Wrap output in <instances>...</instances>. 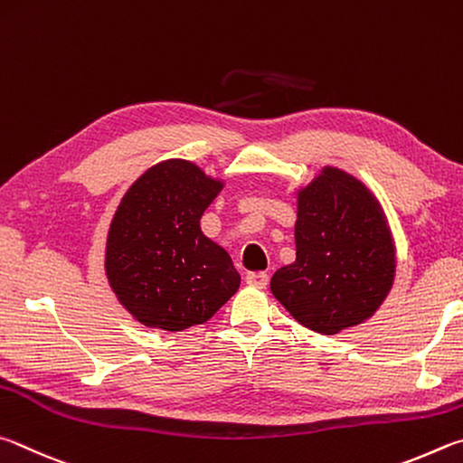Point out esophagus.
I'll list each match as a JSON object with an SVG mask.
<instances>
[{
    "label": "esophagus",
    "instance_id": "obj_1",
    "mask_svg": "<svg viewBox=\"0 0 463 463\" xmlns=\"http://www.w3.org/2000/svg\"><path fill=\"white\" fill-rule=\"evenodd\" d=\"M246 285L252 288H266L269 285V274L266 272H250L246 274Z\"/></svg>",
    "mask_w": 463,
    "mask_h": 463
}]
</instances>
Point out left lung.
<instances>
[{"instance_id":"left-lung-1","label":"left lung","mask_w":463,"mask_h":463,"mask_svg":"<svg viewBox=\"0 0 463 463\" xmlns=\"http://www.w3.org/2000/svg\"><path fill=\"white\" fill-rule=\"evenodd\" d=\"M297 260L270 280L303 327L334 335L374 315L394 280V244L383 207L339 168L298 191Z\"/></svg>"}]
</instances>
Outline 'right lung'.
Instances as JSON below:
<instances>
[{
  "label": "right lung",
  "instance_id": "1",
  "mask_svg": "<svg viewBox=\"0 0 463 463\" xmlns=\"http://www.w3.org/2000/svg\"><path fill=\"white\" fill-rule=\"evenodd\" d=\"M222 186L193 162L175 158L146 170L121 199L105 272L119 303L144 326H199L240 288L230 254L199 225Z\"/></svg>",
  "mask_w": 463,
  "mask_h": 463
}]
</instances>
